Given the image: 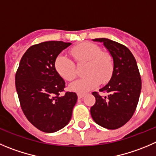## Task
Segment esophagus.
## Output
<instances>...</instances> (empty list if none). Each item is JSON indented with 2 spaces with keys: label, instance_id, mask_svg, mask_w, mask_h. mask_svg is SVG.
I'll list each match as a JSON object with an SVG mask.
<instances>
[{
  "label": "esophagus",
  "instance_id": "1",
  "mask_svg": "<svg viewBox=\"0 0 156 156\" xmlns=\"http://www.w3.org/2000/svg\"><path fill=\"white\" fill-rule=\"evenodd\" d=\"M77 96H78V98H79V99H82V98L85 96V94H84V93H78Z\"/></svg>",
  "mask_w": 156,
  "mask_h": 156
}]
</instances>
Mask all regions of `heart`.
Returning a JSON list of instances; mask_svg holds the SVG:
<instances>
[{
	"instance_id": "obj_1",
	"label": "heart",
	"mask_w": 156,
	"mask_h": 156,
	"mask_svg": "<svg viewBox=\"0 0 156 156\" xmlns=\"http://www.w3.org/2000/svg\"><path fill=\"white\" fill-rule=\"evenodd\" d=\"M70 53L78 63H87L84 73L87 76L71 83L69 88L79 93H85L96 88L99 83H106L114 70L112 57L109 53L102 51L96 44L83 42L71 48ZM57 73L65 80H73L76 74V65L71 59L63 54L58 55L54 61Z\"/></svg>"
}]
</instances>
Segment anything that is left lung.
<instances>
[{"mask_svg": "<svg viewBox=\"0 0 156 156\" xmlns=\"http://www.w3.org/2000/svg\"><path fill=\"white\" fill-rule=\"evenodd\" d=\"M93 41L103 43L112 57L114 70L109 82L99 90L107 93L101 96L93 92L96 103L90 109L92 118L100 126L116 129L132 118L139 102L142 88L136 59L126 46L106 38Z\"/></svg>", "mask_w": 156, "mask_h": 156, "instance_id": "1", "label": "left lung"}]
</instances>
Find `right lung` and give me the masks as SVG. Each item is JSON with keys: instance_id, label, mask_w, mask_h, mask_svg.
Here are the masks:
<instances>
[{"instance_id": "add662e5", "label": "right lung", "mask_w": 156, "mask_h": 156, "mask_svg": "<svg viewBox=\"0 0 156 156\" xmlns=\"http://www.w3.org/2000/svg\"><path fill=\"white\" fill-rule=\"evenodd\" d=\"M71 43L46 41L33 45L23 55L15 75L20 106L31 124L52 133L69 123L77 95L66 92L65 81L57 73L54 61Z\"/></svg>"}]
</instances>
